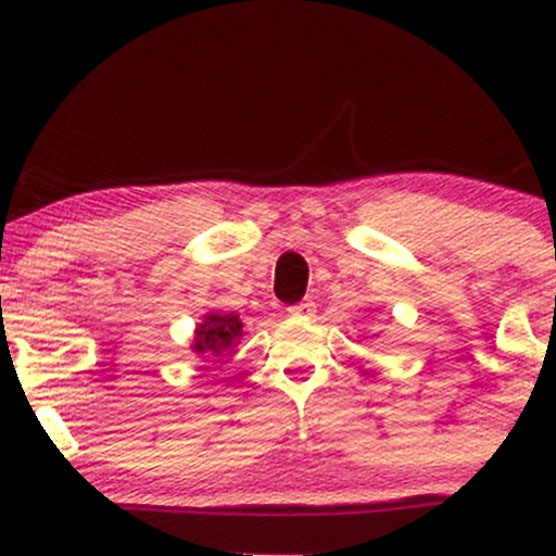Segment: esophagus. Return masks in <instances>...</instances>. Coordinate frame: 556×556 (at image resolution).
<instances>
[{
    "label": "esophagus",
    "instance_id": "1",
    "mask_svg": "<svg viewBox=\"0 0 556 556\" xmlns=\"http://www.w3.org/2000/svg\"><path fill=\"white\" fill-rule=\"evenodd\" d=\"M314 314H316V305L311 303V300H303V303L292 305L290 308V316H295V318H311Z\"/></svg>",
    "mask_w": 556,
    "mask_h": 556
}]
</instances>
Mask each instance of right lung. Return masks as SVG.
Listing matches in <instances>:
<instances>
[{
    "label": "right lung",
    "instance_id": "add662e5",
    "mask_svg": "<svg viewBox=\"0 0 556 556\" xmlns=\"http://www.w3.org/2000/svg\"><path fill=\"white\" fill-rule=\"evenodd\" d=\"M242 337V321L238 314H203L201 324L193 331L190 350L198 358H212L232 350Z\"/></svg>",
    "mask_w": 556,
    "mask_h": 556
}]
</instances>
